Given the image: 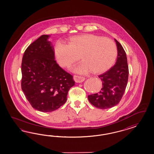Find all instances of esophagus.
Masks as SVG:
<instances>
[{"label":"esophagus","instance_id":"34e87169","mask_svg":"<svg viewBox=\"0 0 154 154\" xmlns=\"http://www.w3.org/2000/svg\"><path fill=\"white\" fill-rule=\"evenodd\" d=\"M73 79L75 80V82L81 83V82H84V81L85 80V78L84 77H81V76L75 75L73 76Z\"/></svg>","mask_w":154,"mask_h":154}]
</instances>
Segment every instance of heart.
Masks as SVG:
<instances>
[{
  "mask_svg": "<svg viewBox=\"0 0 154 154\" xmlns=\"http://www.w3.org/2000/svg\"><path fill=\"white\" fill-rule=\"evenodd\" d=\"M55 54L59 64L68 68L79 60L82 61L73 69L79 74L92 71L101 74L108 70L116 59L117 46L113 41L94 34H83L70 38L68 45L57 43Z\"/></svg>",
  "mask_w": 154,
  "mask_h": 154,
  "instance_id": "heart-1",
  "label": "heart"
}]
</instances>
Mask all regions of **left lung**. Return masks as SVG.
<instances>
[{"instance_id": "8db88e82", "label": "left lung", "mask_w": 154, "mask_h": 154, "mask_svg": "<svg viewBox=\"0 0 154 154\" xmlns=\"http://www.w3.org/2000/svg\"><path fill=\"white\" fill-rule=\"evenodd\" d=\"M116 43L117 57L115 64L99 75L102 88L97 93L88 95L89 102L95 107L105 109L113 107L121 100L128 80L129 68L126 53L121 44Z\"/></svg>"}]
</instances>
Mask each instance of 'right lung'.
I'll list each match as a JSON object with an SVG mask.
<instances>
[{"label":"right lung","mask_w":154,"mask_h":154,"mask_svg":"<svg viewBox=\"0 0 154 154\" xmlns=\"http://www.w3.org/2000/svg\"><path fill=\"white\" fill-rule=\"evenodd\" d=\"M42 35L30 44L21 63V88L32 107L52 112L65 103L69 89L75 85L73 76L55 60L54 48Z\"/></svg>","instance_id":"1"}]
</instances>
